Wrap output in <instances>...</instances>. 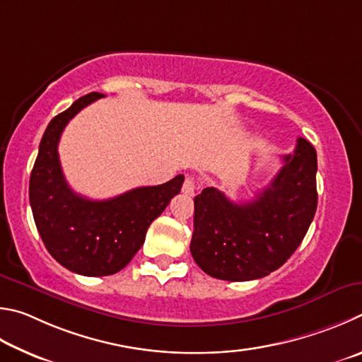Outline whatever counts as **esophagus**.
<instances>
[{"mask_svg":"<svg viewBox=\"0 0 362 362\" xmlns=\"http://www.w3.org/2000/svg\"><path fill=\"white\" fill-rule=\"evenodd\" d=\"M195 189H197V186H195V180L192 176H187L185 180V185H182V192L186 195H194Z\"/></svg>","mask_w":362,"mask_h":362,"instance_id":"esophagus-1","label":"esophagus"}]
</instances>
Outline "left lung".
Instances as JSON below:
<instances>
[{
	"label": "left lung",
	"mask_w": 362,
	"mask_h": 362,
	"mask_svg": "<svg viewBox=\"0 0 362 362\" xmlns=\"http://www.w3.org/2000/svg\"><path fill=\"white\" fill-rule=\"evenodd\" d=\"M316 151L299 138L270 185L248 204L206 187L194 199L191 252L206 275L250 281L280 269L294 255L318 205Z\"/></svg>",
	"instance_id": "8db88e82"
}]
</instances>
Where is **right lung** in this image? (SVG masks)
Returning a JSON list of instances; mask_svg holds the SVG:
<instances>
[{"instance_id":"1","label":"right lung","mask_w":362,"mask_h":362,"mask_svg":"<svg viewBox=\"0 0 362 362\" xmlns=\"http://www.w3.org/2000/svg\"><path fill=\"white\" fill-rule=\"evenodd\" d=\"M103 97L88 93L50 120L30 176V205L44 245L57 262L84 276L122 270L185 182L177 175L160 186L136 187L107 200L86 199L68 186L57 151L62 132L82 107Z\"/></svg>"}]
</instances>
